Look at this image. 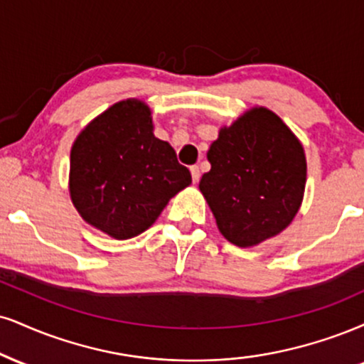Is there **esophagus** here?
<instances>
[{
  "label": "esophagus",
  "instance_id": "1",
  "mask_svg": "<svg viewBox=\"0 0 364 364\" xmlns=\"http://www.w3.org/2000/svg\"><path fill=\"white\" fill-rule=\"evenodd\" d=\"M190 171H191V178H193V183H198V179H200V168H198V166H191Z\"/></svg>",
  "mask_w": 364,
  "mask_h": 364
}]
</instances>
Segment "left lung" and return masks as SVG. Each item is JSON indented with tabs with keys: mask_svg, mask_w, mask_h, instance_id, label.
Masks as SVG:
<instances>
[{
	"mask_svg": "<svg viewBox=\"0 0 364 364\" xmlns=\"http://www.w3.org/2000/svg\"><path fill=\"white\" fill-rule=\"evenodd\" d=\"M200 179L220 234L252 247L283 232L299 213L307 181L301 142L277 113L252 107L222 127Z\"/></svg>",
	"mask_w": 364,
	"mask_h": 364,
	"instance_id": "8db88e82",
	"label": "left lung"
}]
</instances>
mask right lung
Segmentation results:
<instances>
[{
    "instance_id": "1",
    "label": "right lung",
    "mask_w": 364,
    "mask_h": 364,
    "mask_svg": "<svg viewBox=\"0 0 364 364\" xmlns=\"http://www.w3.org/2000/svg\"><path fill=\"white\" fill-rule=\"evenodd\" d=\"M151 108L129 98L81 130L71 147L69 195L82 220L113 239L147 230L191 185L176 152L154 135Z\"/></svg>"
}]
</instances>
